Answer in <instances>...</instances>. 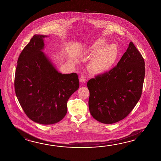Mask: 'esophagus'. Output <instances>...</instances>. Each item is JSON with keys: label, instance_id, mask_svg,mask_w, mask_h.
<instances>
[{"label": "esophagus", "instance_id": "obj_1", "mask_svg": "<svg viewBox=\"0 0 161 161\" xmlns=\"http://www.w3.org/2000/svg\"><path fill=\"white\" fill-rule=\"evenodd\" d=\"M86 81V77L82 75L80 78V82H81V84H84L85 83Z\"/></svg>", "mask_w": 161, "mask_h": 161}]
</instances>
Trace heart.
<instances>
[{
  "mask_svg": "<svg viewBox=\"0 0 161 161\" xmlns=\"http://www.w3.org/2000/svg\"><path fill=\"white\" fill-rule=\"evenodd\" d=\"M107 45L105 39L100 38L86 50L87 53L98 52L104 48L94 57L90 64V69L95 75H100L107 72L117 58L118 53L117 46L115 45L107 46Z\"/></svg>",
  "mask_w": 161,
  "mask_h": 161,
  "instance_id": "1",
  "label": "heart"
}]
</instances>
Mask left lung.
Segmentation results:
<instances>
[{
    "label": "left lung",
    "mask_w": 161,
    "mask_h": 161,
    "mask_svg": "<svg viewBox=\"0 0 161 161\" xmlns=\"http://www.w3.org/2000/svg\"><path fill=\"white\" fill-rule=\"evenodd\" d=\"M144 66L141 54L130 42L117 65L89 80V109L93 118L112 124L131 112L141 97Z\"/></svg>",
    "instance_id": "obj_1"
}]
</instances>
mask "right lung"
<instances>
[{
    "label": "right lung",
    "instance_id": "1",
    "mask_svg": "<svg viewBox=\"0 0 161 161\" xmlns=\"http://www.w3.org/2000/svg\"><path fill=\"white\" fill-rule=\"evenodd\" d=\"M45 35L36 34L18 59L14 86L17 98L29 118L42 125L61 121L67 102L79 88L78 75L58 72L42 52Z\"/></svg>",
    "mask_w": 161,
    "mask_h": 161
}]
</instances>
